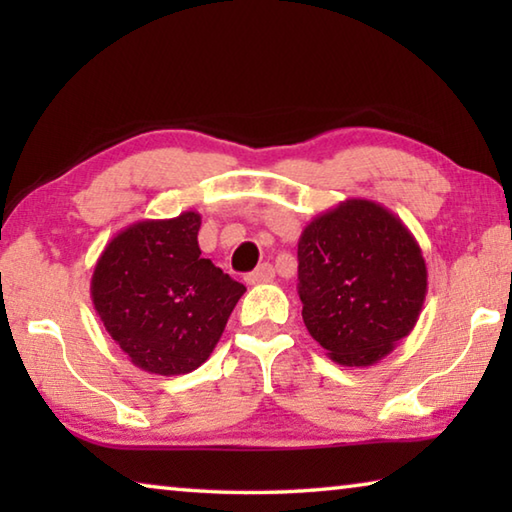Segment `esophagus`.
<instances>
[{"instance_id": "obj_1", "label": "esophagus", "mask_w": 512, "mask_h": 512, "mask_svg": "<svg viewBox=\"0 0 512 512\" xmlns=\"http://www.w3.org/2000/svg\"><path fill=\"white\" fill-rule=\"evenodd\" d=\"M275 277V268L271 264H262L257 266L253 273L246 275V282L248 284H264V282H271Z\"/></svg>"}]
</instances>
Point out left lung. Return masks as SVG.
Instances as JSON below:
<instances>
[{"mask_svg":"<svg viewBox=\"0 0 512 512\" xmlns=\"http://www.w3.org/2000/svg\"><path fill=\"white\" fill-rule=\"evenodd\" d=\"M298 280L309 334L350 368L391 354L427 298L420 244L400 216L366 198H348L305 225Z\"/></svg>","mask_w":512,"mask_h":512,"instance_id":"8db88e82","label":"left lung"}]
</instances>
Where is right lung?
<instances>
[{
	"label": "right lung",
	"instance_id": "right-lung-1",
	"mask_svg": "<svg viewBox=\"0 0 512 512\" xmlns=\"http://www.w3.org/2000/svg\"><path fill=\"white\" fill-rule=\"evenodd\" d=\"M201 214L128 225L94 264L90 293L110 339L151 375H187L210 359L246 287L201 257Z\"/></svg>",
	"mask_w": 512,
	"mask_h": 512
}]
</instances>
